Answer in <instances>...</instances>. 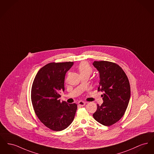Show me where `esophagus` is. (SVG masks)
I'll return each mask as SVG.
<instances>
[{
    "label": "esophagus",
    "instance_id": "1",
    "mask_svg": "<svg viewBox=\"0 0 154 154\" xmlns=\"http://www.w3.org/2000/svg\"><path fill=\"white\" fill-rule=\"evenodd\" d=\"M78 103H79V105L80 106H84V105H85L86 102H84V101H80V102H79Z\"/></svg>",
    "mask_w": 154,
    "mask_h": 154
}]
</instances>
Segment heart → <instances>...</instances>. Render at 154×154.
Instances as JSON below:
<instances>
[{"label": "heart", "mask_w": 154, "mask_h": 154, "mask_svg": "<svg viewBox=\"0 0 154 154\" xmlns=\"http://www.w3.org/2000/svg\"><path fill=\"white\" fill-rule=\"evenodd\" d=\"M77 69L80 73V75L82 74H89L90 75L92 72V69L90 66V65L86 62H83L80 64Z\"/></svg>", "instance_id": "b5f03b06"}]
</instances>
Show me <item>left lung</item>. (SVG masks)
I'll list each match as a JSON object with an SVG mask.
<instances>
[{"label": "left lung", "instance_id": "obj_1", "mask_svg": "<svg viewBox=\"0 0 154 154\" xmlns=\"http://www.w3.org/2000/svg\"><path fill=\"white\" fill-rule=\"evenodd\" d=\"M93 66L100 73L98 91L103 94V103L97 105L94 118L102 125L109 126L124 115L130 98L128 79L117 64L107 61H95Z\"/></svg>", "mask_w": 154, "mask_h": 154}]
</instances>
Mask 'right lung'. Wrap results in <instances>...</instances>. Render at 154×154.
I'll use <instances>...</instances> for the list:
<instances>
[{"mask_svg": "<svg viewBox=\"0 0 154 154\" xmlns=\"http://www.w3.org/2000/svg\"><path fill=\"white\" fill-rule=\"evenodd\" d=\"M73 62L51 63L37 72L31 89V101L36 116L49 128L62 131L72 123L77 109L75 103L61 102L64 79Z\"/></svg>", "mask_w": 154, "mask_h": 154, "instance_id": "add662e5", "label": "right lung"}]
</instances>
